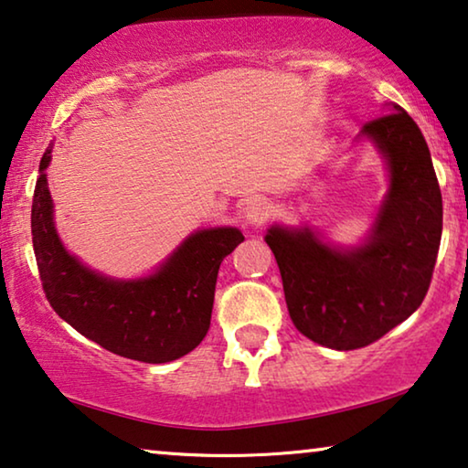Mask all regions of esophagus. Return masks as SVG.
<instances>
[{"mask_svg":"<svg viewBox=\"0 0 468 468\" xmlns=\"http://www.w3.org/2000/svg\"><path fill=\"white\" fill-rule=\"evenodd\" d=\"M269 212H271V206H269L267 199H262V197H252V199H248L246 206H243L241 218L250 227H259L269 218Z\"/></svg>","mask_w":468,"mask_h":468,"instance_id":"34e87169","label":"esophagus"}]
</instances>
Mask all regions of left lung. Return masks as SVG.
I'll list each match as a JSON object with an SVG mask.
<instances>
[{"label": "left lung", "instance_id": "left-lung-1", "mask_svg": "<svg viewBox=\"0 0 468 468\" xmlns=\"http://www.w3.org/2000/svg\"><path fill=\"white\" fill-rule=\"evenodd\" d=\"M390 110L358 135L388 167V193L365 241L337 246L309 227L273 225L265 235L294 326L333 350L365 347L410 318L437 261L443 201L429 144L400 105Z\"/></svg>", "mask_w": 468, "mask_h": 468}]
</instances>
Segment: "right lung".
I'll list each match as a JSON object with an SVG mask.
<instances>
[{
  "instance_id": "right-lung-1",
  "label": "right lung",
  "mask_w": 468,
  "mask_h": 468,
  "mask_svg": "<svg viewBox=\"0 0 468 468\" xmlns=\"http://www.w3.org/2000/svg\"><path fill=\"white\" fill-rule=\"evenodd\" d=\"M52 146L39 161L31 235L46 299L84 337L118 356L171 363L193 352L212 320L220 262L243 241L235 227L190 233L146 278L97 273L65 250L46 180Z\"/></svg>"
}]
</instances>
